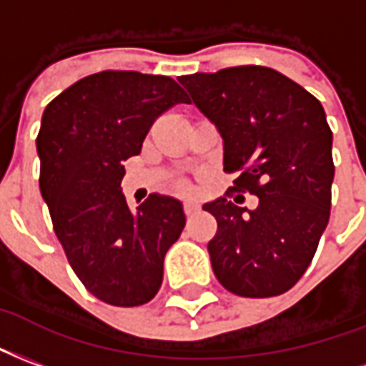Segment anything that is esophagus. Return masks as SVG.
Masks as SVG:
<instances>
[{"label":"esophagus","mask_w":366,"mask_h":366,"mask_svg":"<svg viewBox=\"0 0 366 366\" xmlns=\"http://www.w3.org/2000/svg\"><path fill=\"white\" fill-rule=\"evenodd\" d=\"M197 212H199V204L193 201H187L185 202V214L193 216V214H197Z\"/></svg>","instance_id":"esophagus-1"}]
</instances>
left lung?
<instances>
[{"label":"left lung","instance_id":"left-lung-1","mask_svg":"<svg viewBox=\"0 0 366 366\" xmlns=\"http://www.w3.org/2000/svg\"><path fill=\"white\" fill-rule=\"evenodd\" d=\"M194 107L222 136L224 169L259 197L202 204L218 222L210 263L224 289L247 298L287 292L310 265L332 209V130L324 107L265 66L181 76Z\"/></svg>","mask_w":366,"mask_h":366}]
</instances>
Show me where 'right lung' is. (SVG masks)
<instances>
[{"label":"right lung","mask_w":366,"mask_h":366,"mask_svg":"<svg viewBox=\"0 0 366 366\" xmlns=\"http://www.w3.org/2000/svg\"><path fill=\"white\" fill-rule=\"evenodd\" d=\"M187 101L172 77L99 71L42 113V199L74 273L103 302L140 306L162 287L165 253L185 228L183 202L152 193L132 210L121 181L154 121Z\"/></svg>","instance_id":"add662e5"}]
</instances>
